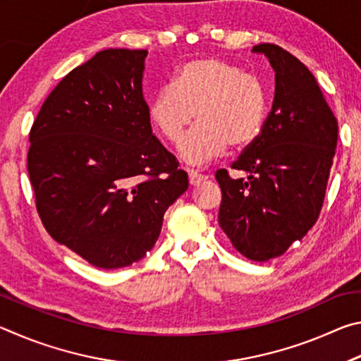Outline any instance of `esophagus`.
<instances>
[{
    "mask_svg": "<svg viewBox=\"0 0 361 361\" xmlns=\"http://www.w3.org/2000/svg\"><path fill=\"white\" fill-rule=\"evenodd\" d=\"M207 178H209V176L204 175V173H199V172H195V170H189V183H191L192 186L199 185V183L205 181Z\"/></svg>",
    "mask_w": 361,
    "mask_h": 361,
    "instance_id": "34e87169",
    "label": "esophagus"
}]
</instances>
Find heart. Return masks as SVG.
<instances>
[{"label": "heart", "instance_id": "obj_1", "mask_svg": "<svg viewBox=\"0 0 361 361\" xmlns=\"http://www.w3.org/2000/svg\"><path fill=\"white\" fill-rule=\"evenodd\" d=\"M267 94L261 79L242 66L215 57L188 60L175 70L170 85L151 97V124L170 145L178 146L194 116L199 126L183 145L191 164L209 162L229 148L240 149L261 135Z\"/></svg>", "mask_w": 361, "mask_h": 361}]
</instances>
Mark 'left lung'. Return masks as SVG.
<instances>
[{
  "label": "left lung",
  "mask_w": 361,
  "mask_h": 361,
  "mask_svg": "<svg viewBox=\"0 0 361 361\" xmlns=\"http://www.w3.org/2000/svg\"><path fill=\"white\" fill-rule=\"evenodd\" d=\"M276 71V95L261 135L231 169L216 172L221 188L218 223L237 252L258 262L282 256L319 219L338 145V119L302 62L262 42Z\"/></svg>",
  "instance_id": "obj_1"
}]
</instances>
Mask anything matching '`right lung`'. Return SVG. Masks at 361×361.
Masks as SVG:
<instances>
[{
	"instance_id": "right-lung-1",
	"label": "right lung",
	"mask_w": 361,
	"mask_h": 361,
	"mask_svg": "<svg viewBox=\"0 0 361 361\" xmlns=\"http://www.w3.org/2000/svg\"><path fill=\"white\" fill-rule=\"evenodd\" d=\"M145 49H106L71 70L30 130L27 167L46 231L90 264L140 261L188 173L152 135Z\"/></svg>"
}]
</instances>
